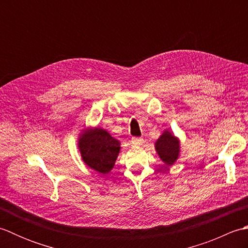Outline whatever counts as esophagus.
<instances>
[{
	"instance_id": "obj_1",
	"label": "esophagus",
	"mask_w": 248,
	"mask_h": 248,
	"mask_svg": "<svg viewBox=\"0 0 248 248\" xmlns=\"http://www.w3.org/2000/svg\"><path fill=\"white\" fill-rule=\"evenodd\" d=\"M131 141H132V144L135 145V146H140L141 144L144 143V140L141 138H132Z\"/></svg>"
}]
</instances>
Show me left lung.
Masks as SVG:
<instances>
[{"mask_svg": "<svg viewBox=\"0 0 248 248\" xmlns=\"http://www.w3.org/2000/svg\"><path fill=\"white\" fill-rule=\"evenodd\" d=\"M155 151L160 159L167 166H172L180 154V140L170 131L165 130L159 139L156 140Z\"/></svg>", "mask_w": 248, "mask_h": 248, "instance_id": "8db88e82", "label": "left lung"}]
</instances>
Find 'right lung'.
<instances>
[{
	"label": "right lung",
	"mask_w": 248,
	"mask_h": 248,
	"mask_svg": "<svg viewBox=\"0 0 248 248\" xmlns=\"http://www.w3.org/2000/svg\"><path fill=\"white\" fill-rule=\"evenodd\" d=\"M78 147L83 162L105 175L113 170L120 151V141L102 128H87L81 132Z\"/></svg>",
	"instance_id": "obj_1"
}]
</instances>
